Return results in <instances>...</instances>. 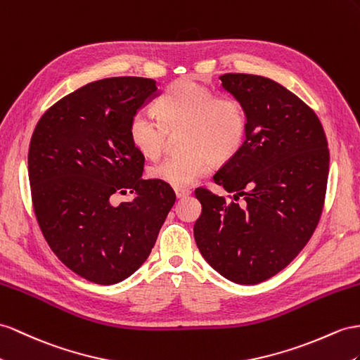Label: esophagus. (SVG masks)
<instances>
[{"mask_svg": "<svg viewBox=\"0 0 360 360\" xmlns=\"http://www.w3.org/2000/svg\"><path fill=\"white\" fill-rule=\"evenodd\" d=\"M174 193H176L178 199H184V198H187L188 195H191V190L190 188H174Z\"/></svg>", "mask_w": 360, "mask_h": 360, "instance_id": "1", "label": "esophagus"}]
</instances>
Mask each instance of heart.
<instances>
[{"instance_id":"b5f03b06","label":"heart","mask_w":360,"mask_h":360,"mask_svg":"<svg viewBox=\"0 0 360 360\" xmlns=\"http://www.w3.org/2000/svg\"><path fill=\"white\" fill-rule=\"evenodd\" d=\"M155 118L138 110L129 122V140L147 158H158L169 134L182 129L187 152L169 156L149 174L172 187H190L205 176L213 160L226 162L240 152L248 135V114L240 100L217 92L198 77H181L164 89L155 105Z\"/></svg>"}]
</instances>
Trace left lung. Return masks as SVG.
Segmentation results:
<instances>
[{"mask_svg": "<svg viewBox=\"0 0 360 360\" xmlns=\"http://www.w3.org/2000/svg\"><path fill=\"white\" fill-rule=\"evenodd\" d=\"M220 80L243 103L248 135L213 176L233 200L196 188L202 213L193 231L211 268L234 283L257 284L284 269L316 229L330 153L318 115L289 89L240 72Z\"/></svg>", "mask_w": 360, "mask_h": 360, "instance_id": "obj_1", "label": "left lung"}]
</instances>
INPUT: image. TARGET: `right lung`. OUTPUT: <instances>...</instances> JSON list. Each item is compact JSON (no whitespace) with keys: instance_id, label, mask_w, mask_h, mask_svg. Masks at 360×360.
Masks as SVG:
<instances>
[{"instance_id":"right-lung-1","label":"right lung","mask_w":360,"mask_h":360,"mask_svg":"<svg viewBox=\"0 0 360 360\" xmlns=\"http://www.w3.org/2000/svg\"><path fill=\"white\" fill-rule=\"evenodd\" d=\"M158 96L153 79L109 77L76 89L45 112L29 149L33 210L45 240L72 272L115 284L147 260L176 196L141 179L144 155L129 122ZM134 193L115 205L113 196Z\"/></svg>"}]
</instances>
